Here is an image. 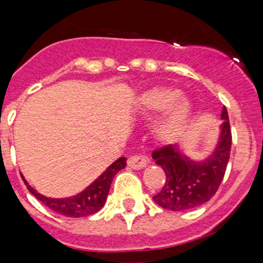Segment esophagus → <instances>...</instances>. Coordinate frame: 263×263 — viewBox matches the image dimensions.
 Wrapping results in <instances>:
<instances>
[{
	"mask_svg": "<svg viewBox=\"0 0 263 263\" xmlns=\"http://www.w3.org/2000/svg\"><path fill=\"white\" fill-rule=\"evenodd\" d=\"M148 163V158L144 155H134L131 158H128L127 160V165L131 169H142L144 166H146Z\"/></svg>",
	"mask_w": 263,
	"mask_h": 263,
	"instance_id": "34e87169",
	"label": "esophagus"
}]
</instances>
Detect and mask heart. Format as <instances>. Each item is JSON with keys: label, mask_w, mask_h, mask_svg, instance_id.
Segmentation results:
<instances>
[{"label": "heart", "mask_w": 263, "mask_h": 263, "mask_svg": "<svg viewBox=\"0 0 263 263\" xmlns=\"http://www.w3.org/2000/svg\"><path fill=\"white\" fill-rule=\"evenodd\" d=\"M140 104L147 113L163 110L155 126V134L161 141L173 142L184 132L192 115V103L173 87H153L140 97Z\"/></svg>", "instance_id": "b5f03b06"}]
</instances>
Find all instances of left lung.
I'll return each instance as SVG.
<instances>
[{"mask_svg": "<svg viewBox=\"0 0 263 263\" xmlns=\"http://www.w3.org/2000/svg\"><path fill=\"white\" fill-rule=\"evenodd\" d=\"M221 119L219 144L205 161L195 163L183 158L173 145L153 151V159L166 176L161 191L153 197L160 208L172 211L190 210L214 197L224 178L232 147V129L225 107Z\"/></svg>", "mask_w": 263, "mask_h": 263, "instance_id": "obj_1", "label": "left lung"}]
</instances>
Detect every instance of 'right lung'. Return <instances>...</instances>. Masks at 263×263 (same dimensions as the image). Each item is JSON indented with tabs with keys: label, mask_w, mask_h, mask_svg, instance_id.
<instances>
[{
	"label": "right lung",
	"mask_w": 263,
	"mask_h": 263,
	"mask_svg": "<svg viewBox=\"0 0 263 263\" xmlns=\"http://www.w3.org/2000/svg\"><path fill=\"white\" fill-rule=\"evenodd\" d=\"M124 166H126V158H119L86 190L68 198H48L36 192L34 188H31L24 179V177L23 181L25 182L26 187L30 191L31 195L35 196L50 210L68 217H82L98 213L104 206L105 198L109 192L110 183H112L116 174Z\"/></svg>",
	"instance_id": "right-lung-1"
}]
</instances>
